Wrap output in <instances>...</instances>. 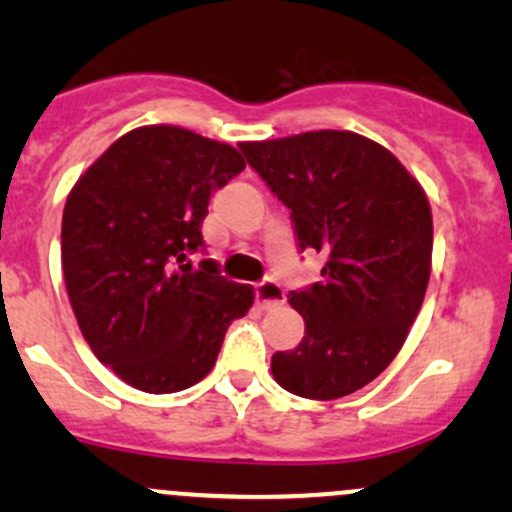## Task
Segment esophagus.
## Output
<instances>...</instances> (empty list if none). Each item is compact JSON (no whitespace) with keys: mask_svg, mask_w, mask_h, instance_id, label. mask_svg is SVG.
Returning a JSON list of instances; mask_svg holds the SVG:
<instances>
[{"mask_svg":"<svg viewBox=\"0 0 512 512\" xmlns=\"http://www.w3.org/2000/svg\"><path fill=\"white\" fill-rule=\"evenodd\" d=\"M255 298H257V305H260L262 310H269V308H274V305L284 303L286 293H284V289H281V284H276V281H262V284L255 289Z\"/></svg>","mask_w":512,"mask_h":512,"instance_id":"34e87169","label":"esophagus"}]
</instances>
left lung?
Listing matches in <instances>:
<instances>
[{"label":"left lung","mask_w":512,"mask_h":512,"mask_svg":"<svg viewBox=\"0 0 512 512\" xmlns=\"http://www.w3.org/2000/svg\"><path fill=\"white\" fill-rule=\"evenodd\" d=\"M240 151L286 207L301 250L325 252L322 281L291 291L305 320L272 375L308 399H339L378 378L399 354L431 276L433 219L424 187L385 146L317 129Z\"/></svg>","instance_id":"1"}]
</instances>
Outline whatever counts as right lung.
<instances>
[{"label": "right lung", "mask_w": 512, "mask_h": 512, "mask_svg": "<svg viewBox=\"0 0 512 512\" xmlns=\"http://www.w3.org/2000/svg\"><path fill=\"white\" fill-rule=\"evenodd\" d=\"M243 168L231 144L146 125L110 144L69 192V303L93 354L127 385L168 395L199 383L228 325L255 301V289L223 279L216 262H190L211 192Z\"/></svg>", "instance_id": "add662e5"}]
</instances>
